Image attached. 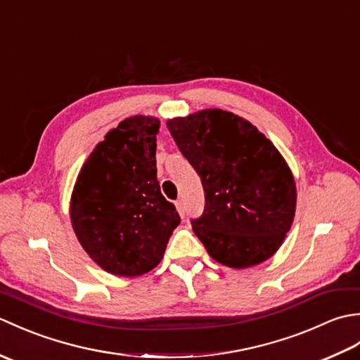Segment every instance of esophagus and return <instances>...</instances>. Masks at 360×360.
<instances>
[{
    "mask_svg": "<svg viewBox=\"0 0 360 360\" xmlns=\"http://www.w3.org/2000/svg\"><path fill=\"white\" fill-rule=\"evenodd\" d=\"M174 205H176V210H178V213L179 215L184 218L186 217V210H184V204H182V201L181 200H178L174 202Z\"/></svg>",
    "mask_w": 360,
    "mask_h": 360,
    "instance_id": "esophagus-1",
    "label": "esophagus"
}]
</instances>
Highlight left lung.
<instances>
[{
	"label": "left lung",
	"mask_w": 360,
	"mask_h": 360,
	"mask_svg": "<svg viewBox=\"0 0 360 360\" xmlns=\"http://www.w3.org/2000/svg\"><path fill=\"white\" fill-rule=\"evenodd\" d=\"M200 174L205 207L193 232L215 262L244 269L271 258L292 226L297 188L285 158L249 120L218 108L167 120Z\"/></svg>",
	"instance_id": "left-lung-1"
}]
</instances>
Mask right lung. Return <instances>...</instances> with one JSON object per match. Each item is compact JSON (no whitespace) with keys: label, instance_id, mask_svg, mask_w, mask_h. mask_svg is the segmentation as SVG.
Masks as SVG:
<instances>
[{"label":"right lung","instance_id":"1","mask_svg":"<svg viewBox=\"0 0 360 360\" xmlns=\"http://www.w3.org/2000/svg\"><path fill=\"white\" fill-rule=\"evenodd\" d=\"M159 127L156 117L131 116L110 129L83 164L71 195V223L82 248L119 277L156 267L181 223L156 176Z\"/></svg>","mask_w":360,"mask_h":360}]
</instances>
